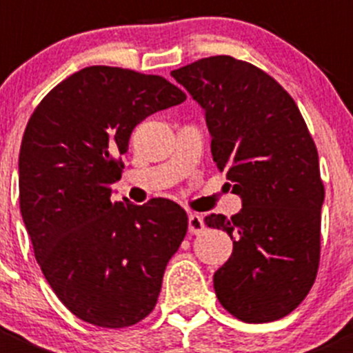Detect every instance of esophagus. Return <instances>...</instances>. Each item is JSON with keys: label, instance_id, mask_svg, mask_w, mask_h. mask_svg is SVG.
Returning a JSON list of instances; mask_svg holds the SVG:
<instances>
[{"label": "esophagus", "instance_id": "esophagus-1", "mask_svg": "<svg viewBox=\"0 0 353 353\" xmlns=\"http://www.w3.org/2000/svg\"><path fill=\"white\" fill-rule=\"evenodd\" d=\"M188 229L194 236H198V234H201L205 230V223H203V219L198 213H190V216H188Z\"/></svg>", "mask_w": 353, "mask_h": 353}]
</instances>
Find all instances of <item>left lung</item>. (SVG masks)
<instances>
[{
	"instance_id": "left-lung-1",
	"label": "left lung",
	"mask_w": 353,
	"mask_h": 353,
	"mask_svg": "<svg viewBox=\"0 0 353 353\" xmlns=\"http://www.w3.org/2000/svg\"><path fill=\"white\" fill-rule=\"evenodd\" d=\"M205 110L212 155L239 213L205 216L234 241L213 275L220 304L244 323L290 314L316 280L325 186L318 150L294 99L268 73L230 56L170 71Z\"/></svg>"
}]
</instances>
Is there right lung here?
Returning <instances> with one entry per match:
<instances>
[{
  "instance_id": "right-lung-1",
  "label": "right lung",
  "mask_w": 353,
  "mask_h": 353,
  "mask_svg": "<svg viewBox=\"0 0 353 353\" xmlns=\"http://www.w3.org/2000/svg\"><path fill=\"white\" fill-rule=\"evenodd\" d=\"M186 101L159 74L88 66L56 85L20 147V212L35 259L59 301L101 326L154 311L163 272L188 230L177 203L110 201L134 126Z\"/></svg>"
}]
</instances>
